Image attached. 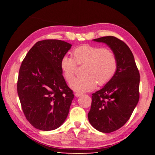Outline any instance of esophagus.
<instances>
[{"instance_id":"obj_1","label":"esophagus","mask_w":155,"mask_h":155,"mask_svg":"<svg viewBox=\"0 0 155 155\" xmlns=\"http://www.w3.org/2000/svg\"><path fill=\"white\" fill-rule=\"evenodd\" d=\"M83 94L82 93H80V92H76L75 93V96L76 97H79L81 96H82Z\"/></svg>"}]
</instances>
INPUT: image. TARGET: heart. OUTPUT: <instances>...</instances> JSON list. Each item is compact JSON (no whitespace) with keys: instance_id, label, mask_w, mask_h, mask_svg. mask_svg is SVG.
Masks as SVG:
<instances>
[{"instance_id":"1","label":"heart","mask_w":155,"mask_h":155,"mask_svg":"<svg viewBox=\"0 0 155 155\" xmlns=\"http://www.w3.org/2000/svg\"><path fill=\"white\" fill-rule=\"evenodd\" d=\"M72 57L64 55L60 61V68L65 80L74 75L76 64H84L82 77L73 79L70 86L77 92H85L96 87L97 83L104 85L114 77L117 68L115 54L111 49L88 44L78 46L72 51Z\"/></svg>"}]
</instances>
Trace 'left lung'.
Segmentation results:
<instances>
[{
	"mask_svg": "<svg viewBox=\"0 0 155 155\" xmlns=\"http://www.w3.org/2000/svg\"><path fill=\"white\" fill-rule=\"evenodd\" d=\"M109 46L117 60L116 72L104 87L91 95L88 120L92 127L109 133L123 127L140 98V75L134 56L124 41L114 36L94 39Z\"/></svg>",
	"mask_w": 155,
	"mask_h": 155,
	"instance_id": "1",
	"label": "left lung"
}]
</instances>
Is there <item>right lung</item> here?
Returning a JSON list of instances; mask_svg holds the SVG:
<instances>
[{"label": "right lung", "mask_w": 155, "mask_h": 155, "mask_svg": "<svg viewBox=\"0 0 155 155\" xmlns=\"http://www.w3.org/2000/svg\"><path fill=\"white\" fill-rule=\"evenodd\" d=\"M72 44L59 40L35 44L22 62L17 90L26 118L37 129L59 128L69 113L74 98L60 68Z\"/></svg>", "instance_id": "obj_1"}]
</instances>
